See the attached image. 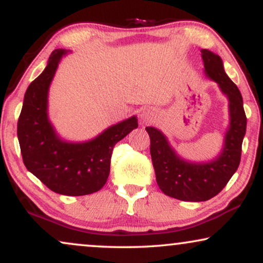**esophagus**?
Instances as JSON below:
<instances>
[{
	"label": "esophagus",
	"mask_w": 263,
	"mask_h": 263,
	"mask_svg": "<svg viewBox=\"0 0 263 263\" xmlns=\"http://www.w3.org/2000/svg\"><path fill=\"white\" fill-rule=\"evenodd\" d=\"M140 117H141L143 123H148V122H152L157 117V112L152 107H145L140 114Z\"/></svg>",
	"instance_id": "34e87169"
}]
</instances>
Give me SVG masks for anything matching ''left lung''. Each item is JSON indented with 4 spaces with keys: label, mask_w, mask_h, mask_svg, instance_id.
<instances>
[{
    "label": "left lung",
    "mask_w": 263,
    "mask_h": 263,
    "mask_svg": "<svg viewBox=\"0 0 263 263\" xmlns=\"http://www.w3.org/2000/svg\"><path fill=\"white\" fill-rule=\"evenodd\" d=\"M204 74L217 82L229 100L230 122L224 146L215 159L194 163L183 159L159 129L146 127L151 138V157L157 183L165 195L182 201L201 202L218 195L238 168L242 142L247 130V117L239 89L224 70L220 56L201 50Z\"/></svg>",
    "instance_id": "8db88e82"
}]
</instances>
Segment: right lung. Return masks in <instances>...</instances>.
<instances>
[{"label":"right lung","instance_id":"add662e5","mask_svg":"<svg viewBox=\"0 0 263 263\" xmlns=\"http://www.w3.org/2000/svg\"><path fill=\"white\" fill-rule=\"evenodd\" d=\"M56 49L45 69L31 82L17 121V139L25 166L50 190L61 195L82 196L96 193L106 183L114 146L138 128V117L106 128L88 141L73 142L57 134L49 120V88L63 56Z\"/></svg>","mask_w":263,"mask_h":263}]
</instances>
